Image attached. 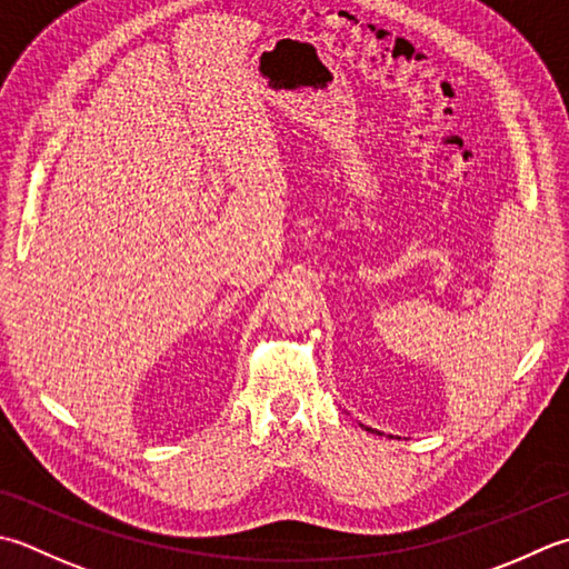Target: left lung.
<instances>
[{"label": "left lung", "mask_w": 569, "mask_h": 569, "mask_svg": "<svg viewBox=\"0 0 569 569\" xmlns=\"http://www.w3.org/2000/svg\"><path fill=\"white\" fill-rule=\"evenodd\" d=\"M367 431H372V433H380V431H377V429H370V427H365Z\"/></svg>", "instance_id": "obj_1"}]
</instances>
